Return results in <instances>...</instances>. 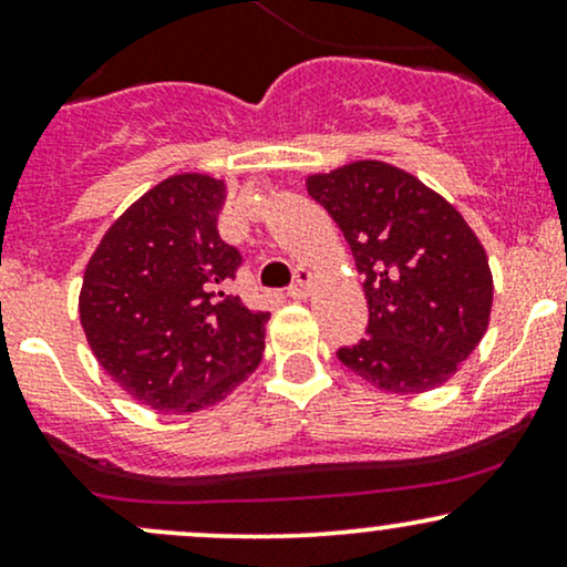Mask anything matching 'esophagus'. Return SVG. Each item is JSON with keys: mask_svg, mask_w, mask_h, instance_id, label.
Returning <instances> with one entry per match:
<instances>
[{"mask_svg": "<svg viewBox=\"0 0 567 567\" xmlns=\"http://www.w3.org/2000/svg\"><path fill=\"white\" fill-rule=\"evenodd\" d=\"M311 279H315V275H311L309 269H296V279H292L290 285V298H306L309 296V288H311Z\"/></svg>", "mask_w": 567, "mask_h": 567, "instance_id": "34e87169", "label": "esophagus"}]
</instances>
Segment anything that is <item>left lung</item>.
<instances>
[{"label":"left lung","instance_id":"left-lung-1","mask_svg":"<svg viewBox=\"0 0 567 567\" xmlns=\"http://www.w3.org/2000/svg\"><path fill=\"white\" fill-rule=\"evenodd\" d=\"M306 192L365 279L368 338L338 349V360L394 394L442 386L491 320L493 277L477 234L445 197L379 159L309 175Z\"/></svg>","mask_w":567,"mask_h":567}]
</instances>
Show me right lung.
Listing matches in <instances>:
<instances>
[{"mask_svg":"<svg viewBox=\"0 0 567 567\" xmlns=\"http://www.w3.org/2000/svg\"><path fill=\"white\" fill-rule=\"evenodd\" d=\"M224 181L171 175L103 234L80 292L95 360L159 413H197L237 389L264 357L269 311L231 296L237 247L218 234Z\"/></svg>","mask_w":567,"mask_h":567,"instance_id":"add662e5","label":"right lung"}]
</instances>
